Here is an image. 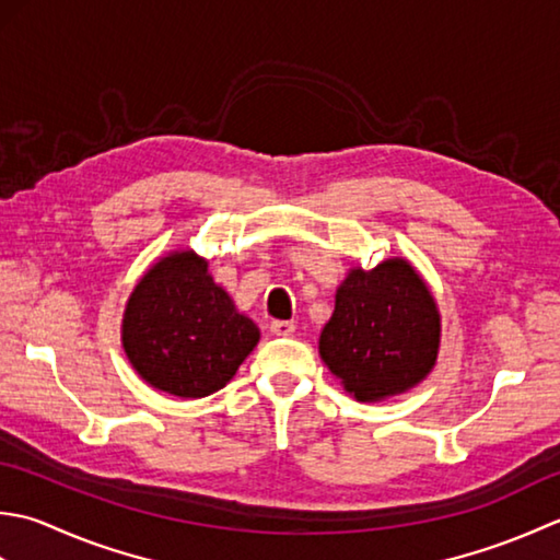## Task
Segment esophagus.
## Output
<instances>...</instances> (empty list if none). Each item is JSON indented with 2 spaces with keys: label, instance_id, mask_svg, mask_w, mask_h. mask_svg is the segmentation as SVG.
I'll return each instance as SVG.
<instances>
[{
  "label": "esophagus",
  "instance_id": "obj_1",
  "mask_svg": "<svg viewBox=\"0 0 560 560\" xmlns=\"http://www.w3.org/2000/svg\"><path fill=\"white\" fill-rule=\"evenodd\" d=\"M270 334L272 336H292L294 324L292 322H270Z\"/></svg>",
  "mask_w": 560,
  "mask_h": 560
}]
</instances>
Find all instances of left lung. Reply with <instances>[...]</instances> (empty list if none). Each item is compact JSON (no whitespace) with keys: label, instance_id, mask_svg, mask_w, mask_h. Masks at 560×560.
<instances>
[{"label":"left lung","instance_id":"obj_1","mask_svg":"<svg viewBox=\"0 0 560 560\" xmlns=\"http://www.w3.org/2000/svg\"><path fill=\"white\" fill-rule=\"evenodd\" d=\"M442 316L423 276L394 256L350 268L336 290L334 314L318 336V355L362 404L406 394L440 355Z\"/></svg>","mask_w":560,"mask_h":560}]
</instances>
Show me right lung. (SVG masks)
I'll return each mask as SVG.
<instances>
[{"mask_svg": "<svg viewBox=\"0 0 560 560\" xmlns=\"http://www.w3.org/2000/svg\"><path fill=\"white\" fill-rule=\"evenodd\" d=\"M260 330L210 276L192 248L168 250L144 270L125 302L120 343L156 392L202 398L232 382Z\"/></svg>", "mask_w": 560, "mask_h": 560, "instance_id": "right-lung-1", "label": "right lung"}]
</instances>
